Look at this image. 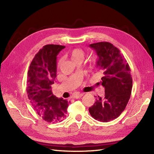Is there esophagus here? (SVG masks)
<instances>
[{
    "mask_svg": "<svg viewBox=\"0 0 154 154\" xmlns=\"http://www.w3.org/2000/svg\"><path fill=\"white\" fill-rule=\"evenodd\" d=\"M83 96V93H77L74 95L75 99H79V98L82 97Z\"/></svg>",
    "mask_w": 154,
    "mask_h": 154,
    "instance_id": "34e87169",
    "label": "esophagus"
}]
</instances>
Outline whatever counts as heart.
<instances>
[{
  "instance_id": "obj_1",
  "label": "heart",
  "mask_w": 154,
  "mask_h": 154,
  "mask_svg": "<svg viewBox=\"0 0 154 154\" xmlns=\"http://www.w3.org/2000/svg\"><path fill=\"white\" fill-rule=\"evenodd\" d=\"M85 54L84 51L80 48H75L69 53V56L71 61L73 63H75V62L78 61H83L85 57ZM61 62V60L58 61L57 67L60 66Z\"/></svg>"
}]
</instances>
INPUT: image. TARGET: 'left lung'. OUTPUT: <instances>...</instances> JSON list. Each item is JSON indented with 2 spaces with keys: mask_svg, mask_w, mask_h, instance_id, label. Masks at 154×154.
Listing matches in <instances>:
<instances>
[{
  "mask_svg": "<svg viewBox=\"0 0 154 154\" xmlns=\"http://www.w3.org/2000/svg\"><path fill=\"white\" fill-rule=\"evenodd\" d=\"M89 46L99 57L97 66L103 71L100 83L104 87V97L98 96L89 110L93 119L107 122L119 117L128 103L132 89L131 70L120 51L113 44L101 42Z\"/></svg>",
  "mask_w": 154,
  "mask_h": 154,
  "instance_id": "left-lung-1",
  "label": "left lung"
}]
</instances>
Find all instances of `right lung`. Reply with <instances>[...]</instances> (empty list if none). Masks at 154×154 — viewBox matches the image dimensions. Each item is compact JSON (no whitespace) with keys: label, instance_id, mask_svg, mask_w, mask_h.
I'll return each mask as SVG.
<instances>
[{"label":"right lung","instance_id":"obj_1","mask_svg":"<svg viewBox=\"0 0 154 154\" xmlns=\"http://www.w3.org/2000/svg\"><path fill=\"white\" fill-rule=\"evenodd\" d=\"M63 45H45L35 54L29 67L26 92L32 106L48 122H58L66 117L69 103L51 91L57 71V55Z\"/></svg>","mask_w":154,"mask_h":154}]
</instances>
